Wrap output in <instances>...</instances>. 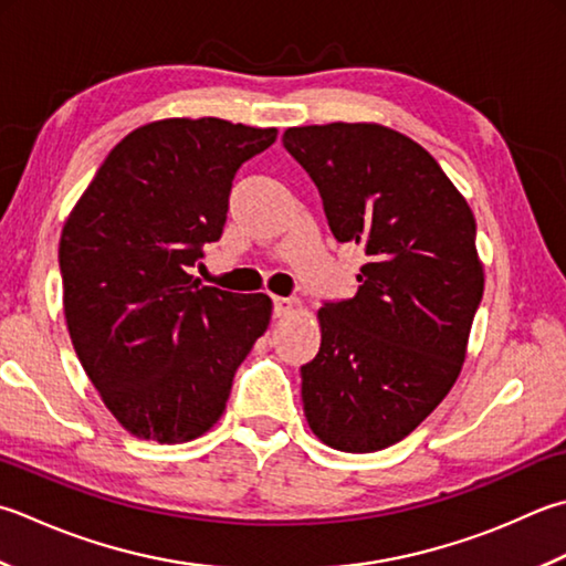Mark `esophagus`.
<instances>
[{"mask_svg": "<svg viewBox=\"0 0 566 566\" xmlns=\"http://www.w3.org/2000/svg\"><path fill=\"white\" fill-rule=\"evenodd\" d=\"M296 306V298L290 296H274V318L290 316Z\"/></svg>", "mask_w": 566, "mask_h": 566, "instance_id": "34e87169", "label": "esophagus"}]
</instances>
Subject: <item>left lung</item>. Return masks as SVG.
<instances>
[{"instance_id":"8db88e82","label":"left lung","mask_w":566,"mask_h":566,"mask_svg":"<svg viewBox=\"0 0 566 566\" xmlns=\"http://www.w3.org/2000/svg\"><path fill=\"white\" fill-rule=\"evenodd\" d=\"M282 142L316 184L334 238L368 258L356 296L316 314L306 422L331 449L380 451L434 412L467 360L483 296L475 220L437 159L390 127L331 122L290 127Z\"/></svg>"}]
</instances>
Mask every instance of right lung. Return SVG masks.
<instances>
[{
	"instance_id": "right-lung-1",
	"label": "right lung",
	"mask_w": 566,
	"mask_h": 566,
	"mask_svg": "<svg viewBox=\"0 0 566 566\" xmlns=\"http://www.w3.org/2000/svg\"><path fill=\"white\" fill-rule=\"evenodd\" d=\"M274 139V127L218 117L149 122L107 154L65 218V326L132 437L184 444L206 434L270 326L268 294L203 286L188 268L223 232L235 171Z\"/></svg>"
}]
</instances>
